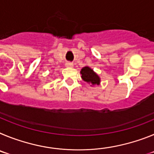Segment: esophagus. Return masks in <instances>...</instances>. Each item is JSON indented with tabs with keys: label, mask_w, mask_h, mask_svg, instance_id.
Masks as SVG:
<instances>
[{
	"label": "esophagus",
	"mask_w": 154,
	"mask_h": 154,
	"mask_svg": "<svg viewBox=\"0 0 154 154\" xmlns=\"http://www.w3.org/2000/svg\"><path fill=\"white\" fill-rule=\"evenodd\" d=\"M65 66L69 68L73 67V64L71 63V62H66V63H65Z\"/></svg>",
	"instance_id": "1"
}]
</instances>
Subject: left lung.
I'll return each instance as SVG.
<instances>
[{"instance_id": "left-lung-1", "label": "left lung", "mask_w": 154, "mask_h": 154, "mask_svg": "<svg viewBox=\"0 0 154 154\" xmlns=\"http://www.w3.org/2000/svg\"><path fill=\"white\" fill-rule=\"evenodd\" d=\"M80 74H81L82 79L86 82L87 83L90 84L91 86L100 85V82H101L100 77L89 66L86 65L82 68L80 71Z\"/></svg>"}]
</instances>
